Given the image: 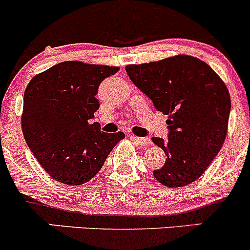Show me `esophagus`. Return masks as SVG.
<instances>
[{
	"label": "esophagus",
	"instance_id": "34e87169",
	"mask_svg": "<svg viewBox=\"0 0 250 250\" xmlns=\"http://www.w3.org/2000/svg\"><path fill=\"white\" fill-rule=\"evenodd\" d=\"M131 137H132L133 140H135L138 144H140V146H146V144L150 143V140H148V138L137 137V136H131Z\"/></svg>",
	"mask_w": 250,
	"mask_h": 250
}]
</instances>
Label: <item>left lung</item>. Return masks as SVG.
Here are the masks:
<instances>
[{
	"mask_svg": "<svg viewBox=\"0 0 250 250\" xmlns=\"http://www.w3.org/2000/svg\"><path fill=\"white\" fill-rule=\"evenodd\" d=\"M125 69L154 107L168 115V141L151 138L167 156L164 166L153 172L156 181L168 188L196 181L225 141L231 110L228 87L207 63L189 55Z\"/></svg>",
	"mask_w": 250,
	"mask_h": 250,
	"instance_id": "left-lung-1",
	"label": "left lung"
}]
</instances>
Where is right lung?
Here are the masks:
<instances>
[{"label": "right lung", "instance_id": "right-lung-1", "mask_svg": "<svg viewBox=\"0 0 250 250\" xmlns=\"http://www.w3.org/2000/svg\"><path fill=\"white\" fill-rule=\"evenodd\" d=\"M119 67L65 61L31 79L24 92L21 128L30 150L55 181L81 185L102 168L125 137L92 123L97 90Z\"/></svg>", "mask_w": 250, "mask_h": 250}]
</instances>
